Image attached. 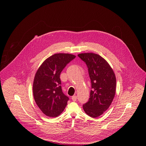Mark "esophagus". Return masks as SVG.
<instances>
[{
    "instance_id": "1",
    "label": "esophagus",
    "mask_w": 146,
    "mask_h": 146,
    "mask_svg": "<svg viewBox=\"0 0 146 146\" xmlns=\"http://www.w3.org/2000/svg\"><path fill=\"white\" fill-rule=\"evenodd\" d=\"M72 99L73 101H76L77 100V96L76 95H74L72 97Z\"/></svg>"
}]
</instances>
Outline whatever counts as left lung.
Returning <instances> with one entry per match:
<instances>
[{
	"label": "left lung",
	"instance_id": "1",
	"mask_svg": "<svg viewBox=\"0 0 146 146\" xmlns=\"http://www.w3.org/2000/svg\"><path fill=\"white\" fill-rule=\"evenodd\" d=\"M78 56L86 64L91 82L88 101L83 109L89 116L95 118L108 109L115 94V74L108 62L94 53L80 54Z\"/></svg>",
	"mask_w": 146,
	"mask_h": 146
}]
</instances>
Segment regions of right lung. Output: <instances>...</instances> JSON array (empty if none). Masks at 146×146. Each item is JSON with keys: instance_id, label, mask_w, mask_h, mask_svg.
Wrapping results in <instances>:
<instances>
[{"instance_id": "obj_1", "label": "right lung", "mask_w": 146, "mask_h": 146, "mask_svg": "<svg viewBox=\"0 0 146 146\" xmlns=\"http://www.w3.org/2000/svg\"><path fill=\"white\" fill-rule=\"evenodd\" d=\"M75 58L72 54H55L44 61L35 74L33 84L34 99L39 109L47 116H58L67 105L69 98L62 92L60 74Z\"/></svg>"}]
</instances>
